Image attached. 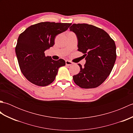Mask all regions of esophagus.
<instances>
[{
    "mask_svg": "<svg viewBox=\"0 0 133 133\" xmlns=\"http://www.w3.org/2000/svg\"><path fill=\"white\" fill-rule=\"evenodd\" d=\"M73 64L72 62L70 61H66V66H71Z\"/></svg>",
    "mask_w": 133,
    "mask_h": 133,
    "instance_id": "obj_1",
    "label": "esophagus"
}]
</instances>
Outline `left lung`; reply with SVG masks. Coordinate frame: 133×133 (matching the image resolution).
I'll return each instance as SVG.
<instances>
[{
	"mask_svg": "<svg viewBox=\"0 0 133 133\" xmlns=\"http://www.w3.org/2000/svg\"><path fill=\"white\" fill-rule=\"evenodd\" d=\"M78 38V50L84 54L86 63L73 76L76 84L83 89L95 88L106 79L116 60L115 42L105 31L88 24H73L70 27Z\"/></svg>",
	"mask_w": 133,
	"mask_h": 133,
	"instance_id": "obj_1",
	"label": "left lung"
}]
</instances>
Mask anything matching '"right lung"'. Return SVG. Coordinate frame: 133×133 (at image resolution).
Masks as SVG:
<instances>
[{"mask_svg":"<svg viewBox=\"0 0 133 133\" xmlns=\"http://www.w3.org/2000/svg\"><path fill=\"white\" fill-rule=\"evenodd\" d=\"M71 23L41 22L29 27L19 35L15 52L22 74L30 82L46 86L55 80L58 69L65 66L45 56L44 51L54 44L55 36L69 29Z\"/></svg>","mask_w":133,"mask_h":133,"instance_id":"1","label":"right lung"}]
</instances>
